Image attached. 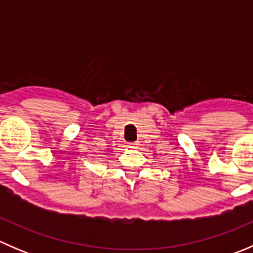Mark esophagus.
I'll use <instances>...</instances> for the list:
<instances>
[{
	"instance_id": "34e87169",
	"label": "esophagus",
	"mask_w": 253,
	"mask_h": 253,
	"mask_svg": "<svg viewBox=\"0 0 253 253\" xmlns=\"http://www.w3.org/2000/svg\"><path fill=\"white\" fill-rule=\"evenodd\" d=\"M128 147H129V148H132V149H134V148L138 147V144H137V143H129Z\"/></svg>"
}]
</instances>
